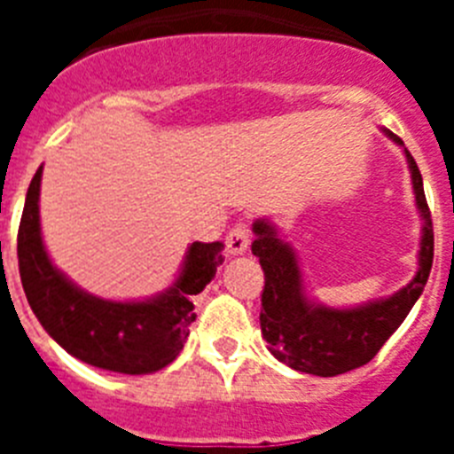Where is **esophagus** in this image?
Returning a JSON list of instances; mask_svg holds the SVG:
<instances>
[{
  "label": "esophagus",
  "mask_w": 454,
  "mask_h": 454,
  "mask_svg": "<svg viewBox=\"0 0 454 454\" xmlns=\"http://www.w3.org/2000/svg\"><path fill=\"white\" fill-rule=\"evenodd\" d=\"M224 243H227V252H230L231 256L246 254L247 247H250V231H247L246 224L239 223L236 227H231L227 239H224Z\"/></svg>",
  "instance_id": "obj_1"
}]
</instances>
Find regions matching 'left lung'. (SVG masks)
<instances>
[{
  "mask_svg": "<svg viewBox=\"0 0 454 454\" xmlns=\"http://www.w3.org/2000/svg\"><path fill=\"white\" fill-rule=\"evenodd\" d=\"M384 134L404 147L395 134L387 129ZM404 156L414 184L416 207L423 218V236L414 279L388 298L371 300L348 309L314 302L304 291L298 256L288 243L279 239L275 224L268 218H259L252 224L256 236L252 243V254L259 256L266 275L259 314L262 334L275 359L293 371L334 377L364 366L403 325L416 300L420 298L434 259V231L420 170L407 147Z\"/></svg>",
  "mask_w": 454,
  "mask_h": 454,
  "instance_id": "1",
  "label": "left lung"
}]
</instances>
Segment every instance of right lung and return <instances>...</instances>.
<instances>
[{
	"instance_id": "right-lung-1",
	"label": "right lung",
	"mask_w": 454,
	"mask_h": 454,
	"mask_svg": "<svg viewBox=\"0 0 454 454\" xmlns=\"http://www.w3.org/2000/svg\"><path fill=\"white\" fill-rule=\"evenodd\" d=\"M40 177L35 170L18 230L20 279L47 334L79 362L124 375H147L177 359L195 320L192 298L224 262V246L195 240L179 277L154 298L115 302L90 295L51 263L40 236Z\"/></svg>"
}]
</instances>
